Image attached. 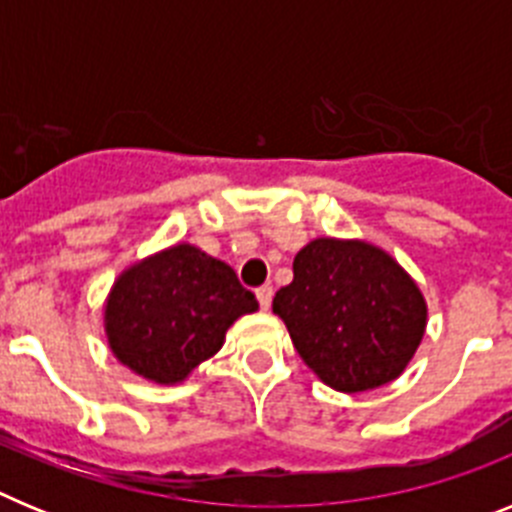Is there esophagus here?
Listing matches in <instances>:
<instances>
[{"label": "esophagus", "instance_id": "obj_1", "mask_svg": "<svg viewBox=\"0 0 512 512\" xmlns=\"http://www.w3.org/2000/svg\"><path fill=\"white\" fill-rule=\"evenodd\" d=\"M271 297H274V289H271L269 284H264V287H259V289H256V300H259L261 310H269V305H271Z\"/></svg>", "mask_w": 512, "mask_h": 512}]
</instances>
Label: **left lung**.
Wrapping results in <instances>:
<instances>
[{
  "instance_id": "obj_1",
  "label": "left lung",
  "mask_w": 512,
  "mask_h": 512,
  "mask_svg": "<svg viewBox=\"0 0 512 512\" xmlns=\"http://www.w3.org/2000/svg\"><path fill=\"white\" fill-rule=\"evenodd\" d=\"M292 271L271 310L320 382L354 395L405 372L423 341L428 305L390 253L356 238H315Z\"/></svg>"
}]
</instances>
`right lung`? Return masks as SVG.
<instances>
[{
	"mask_svg": "<svg viewBox=\"0 0 512 512\" xmlns=\"http://www.w3.org/2000/svg\"><path fill=\"white\" fill-rule=\"evenodd\" d=\"M256 310L253 292L225 261L176 243L115 279L104 302V336L130 372L179 384L223 348L235 320Z\"/></svg>",
	"mask_w": 512,
	"mask_h": 512,
	"instance_id": "obj_1",
	"label": "right lung"
}]
</instances>
